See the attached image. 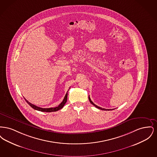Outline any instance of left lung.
Instances as JSON below:
<instances>
[{"instance_id":"obj_1","label":"left lung","mask_w":157,"mask_h":157,"mask_svg":"<svg viewBox=\"0 0 157 157\" xmlns=\"http://www.w3.org/2000/svg\"><path fill=\"white\" fill-rule=\"evenodd\" d=\"M89 100H90V102L94 106H95L96 108H97L98 109H101V110H104V111H109V110H111V109H105V108H101V107H99V106H98L97 105H96L92 101H91V99H90V96H89Z\"/></svg>"}]
</instances>
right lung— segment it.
<instances>
[{
    "label": "right lung",
    "mask_w": 157,
    "mask_h": 157,
    "mask_svg": "<svg viewBox=\"0 0 157 157\" xmlns=\"http://www.w3.org/2000/svg\"><path fill=\"white\" fill-rule=\"evenodd\" d=\"M67 93L66 94L65 97H64L63 100L62 101V102L58 106L55 107V108H42L39 107V106H36V105H35L31 104L28 101H27L25 98V101H26V102H27L28 104L32 108H33V109H35V110H37V111H41V112H55V111H57L59 110L60 109H62V108L63 107V106L65 105V104H66V102H67Z\"/></svg>",
    "instance_id": "1"
}]
</instances>
